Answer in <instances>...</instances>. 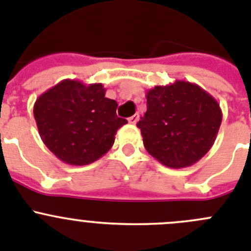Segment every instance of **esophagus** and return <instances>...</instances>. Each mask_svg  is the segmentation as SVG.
Wrapping results in <instances>:
<instances>
[{
	"label": "esophagus",
	"instance_id": "34e87169",
	"mask_svg": "<svg viewBox=\"0 0 251 251\" xmlns=\"http://www.w3.org/2000/svg\"><path fill=\"white\" fill-rule=\"evenodd\" d=\"M127 121H128V124H131V125H135V124L139 121V114H135V115H132L131 117H128Z\"/></svg>",
	"mask_w": 251,
	"mask_h": 251
}]
</instances>
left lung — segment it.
Returning <instances> with one entry per match:
<instances>
[{
  "instance_id": "1",
  "label": "left lung",
  "mask_w": 251,
  "mask_h": 251,
  "mask_svg": "<svg viewBox=\"0 0 251 251\" xmlns=\"http://www.w3.org/2000/svg\"><path fill=\"white\" fill-rule=\"evenodd\" d=\"M148 110L140 117L144 146L171 169L191 166L215 142L223 112L218 101L189 81L176 80L146 91Z\"/></svg>"
}]
</instances>
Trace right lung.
<instances>
[{"label": "right lung", "instance_id": "right-lung-1", "mask_svg": "<svg viewBox=\"0 0 251 251\" xmlns=\"http://www.w3.org/2000/svg\"><path fill=\"white\" fill-rule=\"evenodd\" d=\"M105 92L102 83L66 78L36 100L38 134L65 164L82 166L99 160L114 145L117 130L127 124L117 117V102Z\"/></svg>", "mask_w": 251, "mask_h": 251}]
</instances>
